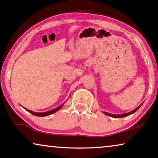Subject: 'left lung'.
<instances>
[{
	"mask_svg": "<svg viewBox=\"0 0 158 158\" xmlns=\"http://www.w3.org/2000/svg\"><path fill=\"white\" fill-rule=\"evenodd\" d=\"M142 105V104H141V105H139L138 107L136 108V109H135L134 110H133V111L128 112V113H126V114H110V113H107V112H104V113L106 114V115L108 116H110V117H112V118H123V117H126V116H128L130 115V114H131L133 113H134L136 111V110H138L139 108H140V106Z\"/></svg>",
	"mask_w": 158,
	"mask_h": 158,
	"instance_id": "left-lung-1",
	"label": "left lung"
}]
</instances>
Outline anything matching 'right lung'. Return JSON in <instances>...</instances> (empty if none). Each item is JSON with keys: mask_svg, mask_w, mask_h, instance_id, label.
<instances>
[{"mask_svg": "<svg viewBox=\"0 0 158 158\" xmlns=\"http://www.w3.org/2000/svg\"><path fill=\"white\" fill-rule=\"evenodd\" d=\"M62 106H63V104H61V105L58 106V107H56V109H54V110H50V111L45 112H35L33 111H31V110H29L26 109V108H24V109H25L27 111H28L29 112H30V113H31V114H33V115L39 116V117H44V116L50 115V114H52L53 113H54V112H56V111H58L59 109H61V107Z\"/></svg>", "mask_w": 158, "mask_h": 158, "instance_id": "obj_1", "label": "right lung"}]
</instances>
